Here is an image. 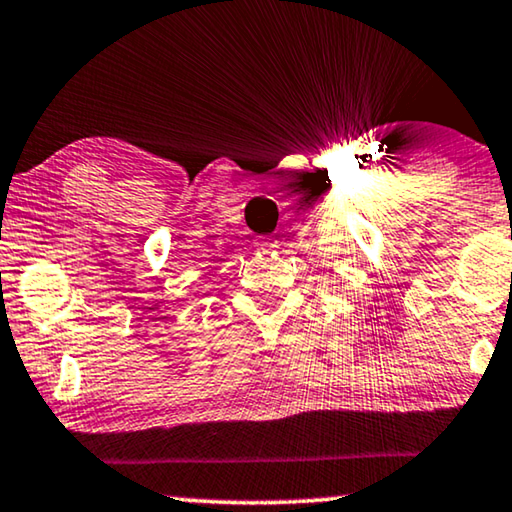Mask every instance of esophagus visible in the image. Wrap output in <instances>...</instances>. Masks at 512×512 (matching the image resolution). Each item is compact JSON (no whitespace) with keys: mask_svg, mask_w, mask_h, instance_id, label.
<instances>
[{"mask_svg":"<svg viewBox=\"0 0 512 512\" xmlns=\"http://www.w3.org/2000/svg\"><path fill=\"white\" fill-rule=\"evenodd\" d=\"M279 247L277 244V240H272V237H263L261 242H258V249H263V251H275Z\"/></svg>","mask_w":512,"mask_h":512,"instance_id":"1","label":"esophagus"}]
</instances>
